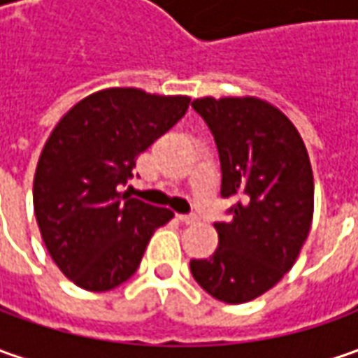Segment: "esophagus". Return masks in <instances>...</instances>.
I'll return each instance as SVG.
<instances>
[{
	"label": "esophagus",
	"instance_id": "esophagus-1",
	"mask_svg": "<svg viewBox=\"0 0 358 358\" xmlns=\"http://www.w3.org/2000/svg\"><path fill=\"white\" fill-rule=\"evenodd\" d=\"M177 219H179L181 223H185V225H193V223H197V217H195V215H177Z\"/></svg>",
	"mask_w": 358,
	"mask_h": 358
}]
</instances>
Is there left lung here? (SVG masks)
<instances>
[{
	"instance_id": "obj_1",
	"label": "left lung",
	"mask_w": 358,
	"mask_h": 358,
	"mask_svg": "<svg viewBox=\"0 0 358 358\" xmlns=\"http://www.w3.org/2000/svg\"><path fill=\"white\" fill-rule=\"evenodd\" d=\"M193 109L213 133L221 195L237 197L219 247L193 259V279L215 299L241 305L281 281L309 237L315 183L309 153L291 119L259 97H201Z\"/></svg>"
}]
</instances>
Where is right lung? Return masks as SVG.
Listing matches in <instances>:
<instances>
[{"label":"right lung","instance_id":"add662e5","mask_svg":"<svg viewBox=\"0 0 358 358\" xmlns=\"http://www.w3.org/2000/svg\"><path fill=\"white\" fill-rule=\"evenodd\" d=\"M191 97L135 87L95 91L51 131L34 177L41 239L63 275L103 293L137 271L173 211L121 193L135 159L185 115Z\"/></svg>","mask_w":358,"mask_h":358}]
</instances>
